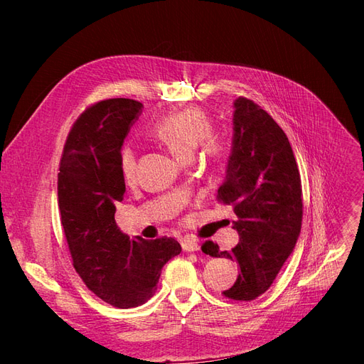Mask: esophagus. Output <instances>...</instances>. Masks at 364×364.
<instances>
[{"label": "esophagus", "instance_id": "esophagus-1", "mask_svg": "<svg viewBox=\"0 0 364 364\" xmlns=\"http://www.w3.org/2000/svg\"><path fill=\"white\" fill-rule=\"evenodd\" d=\"M182 249L185 252H197V250H200V245L197 243L196 240L185 238V240H182Z\"/></svg>", "mask_w": 364, "mask_h": 364}]
</instances>
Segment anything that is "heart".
<instances>
[{"instance_id": "obj_1", "label": "heart", "mask_w": 364, "mask_h": 364, "mask_svg": "<svg viewBox=\"0 0 364 364\" xmlns=\"http://www.w3.org/2000/svg\"><path fill=\"white\" fill-rule=\"evenodd\" d=\"M151 135L161 139L181 161H190L194 151L203 147L208 156L218 159L225 153V144L213 138V121L199 107L183 109L158 119L150 129ZM136 149L123 144L118 151V168L124 181H132L136 171Z\"/></svg>"}]
</instances>
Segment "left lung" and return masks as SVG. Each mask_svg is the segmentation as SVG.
<instances>
[{
    "label": "left lung",
    "instance_id": "left-lung-1",
    "mask_svg": "<svg viewBox=\"0 0 364 364\" xmlns=\"http://www.w3.org/2000/svg\"><path fill=\"white\" fill-rule=\"evenodd\" d=\"M232 147L218 202L234 206L238 245L203 253L238 264V278L223 291L229 299L253 301L266 291L293 253L302 226L301 174L287 135L264 109L245 97L234 102Z\"/></svg>",
    "mask_w": 364,
    "mask_h": 364
}]
</instances>
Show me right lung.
Wrapping results in <instances>:
<instances>
[{
	"mask_svg": "<svg viewBox=\"0 0 364 364\" xmlns=\"http://www.w3.org/2000/svg\"><path fill=\"white\" fill-rule=\"evenodd\" d=\"M142 107L129 98H111L86 109L65 142L58 176L74 269L87 289L117 308L146 304L162 267L182 250L171 237L130 240L115 223V203L126 191L118 151Z\"/></svg>",
	"mask_w": 364,
	"mask_h": 364,
	"instance_id": "add662e5",
	"label": "right lung"
}]
</instances>
